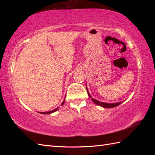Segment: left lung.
Listing matches in <instances>:
<instances>
[{"label":"left lung","instance_id":"8db88e82","mask_svg":"<svg viewBox=\"0 0 155 155\" xmlns=\"http://www.w3.org/2000/svg\"><path fill=\"white\" fill-rule=\"evenodd\" d=\"M87 93H88V96H89V97L91 98V94H89V93H88V89H87ZM92 101H93V103H94L96 104L97 105H99V106L102 107H104V108H114V107H116L117 106H118V105L120 104L123 102H120V103H103V102H100V101H98L97 100L94 99V98H91Z\"/></svg>","mask_w":155,"mask_h":155}]
</instances>
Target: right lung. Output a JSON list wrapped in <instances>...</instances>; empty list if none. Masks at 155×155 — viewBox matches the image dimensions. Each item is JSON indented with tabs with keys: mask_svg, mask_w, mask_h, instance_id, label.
Instances as JSON below:
<instances>
[{
	"mask_svg": "<svg viewBox=\"0 0 155 155\" xmlns=\"http://www.w3.org/2000/svg\"><path fill=\"white\" fill-rule=\"evenodd\" d=\"M64 100H65V98H64ZM64 100L63 102H62V103L61 105H63L64 104ZM58 109V108H55V109L52 110L51 111H49V112H42V113H41V114H50V113H54V112H55V111H57Z\"/></svg>",
	"mask_w": 155,
	"mask_h": 155,
	"instance_id": "right-lung-1",
	"label": "right lung"
}]
</instances>
